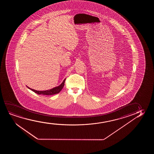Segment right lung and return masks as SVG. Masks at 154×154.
I'll use <instances>...</instances> for the list:
<instances>
[{
	"mask_svg": "<svg viewBox=\"0 0 154 154\" xmlns=\"http://www.w3.org/2000/svg\"><path fill=\"white\" fill-rule=\"evenodd\" d=\"M66 78L63 80V82L61 83V84L60 85L56 87H54L53 88L51 89H49V90H47V91H36L35 89H33L30 88L29 87H27L28 88L32 90V91H33L34 92L37 94L38 95H54V94H56L59 93L60 91H61V89L63 88V86L65 85V82Z\"/></svg>",
	"mask_w": 154,
	"mask_h": 154,
	"instance_id": "add662e5",
	"label": "right lung"
}]
</instances>
